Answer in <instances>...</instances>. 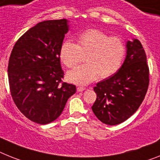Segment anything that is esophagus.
<instances>
[{
  "label": "esophagus",
  "instance_id": "esophagus-1",
  "mask_svg": "<svg viewBox=\"0 0 160 160\" xmlns=\"http://www.w3.org/2000/svg\"><path fill=\"white\" fill-rule=\"evenodd\" d=\"M85 88H84V87H77V91L78 92H82V91H84Z\"/></svg>",
  "mask_w": 160,
  "mask_h": 160
}]
</instances>
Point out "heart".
<instances>
[{"instance_id": "1", "label": "heart", "mask_w": 160, "mask_h": 160, "mask_svg": "<svg viewBox=\"0 0 160 160\" xmlns=\"http://www.w3.org/2000/svg\"><path fill=\"white\" fill-rule=\"evenodd\" d=\"M123 39L111 37L99 30L91 29L77 37V44L66 41L60 49V58L66 67L75 68L85 56L87 63L67 74L68 81L86 85L101 78L110 77L121 68L126 55Z\"/></svg>"}]
</instances>
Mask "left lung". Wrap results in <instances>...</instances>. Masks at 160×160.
I'll use <instances>...</instances> for the list:
<instances>
[{
    "mask_svg": "<svg viewBox=\"0 0 160 160\" xmlns=\"http://www.w3.org/2000/svg\"><path fill=\"white\" fill-rule=\"evenodd\" d=\"M127 55L120 69L93 88L97 99L92 110L108 125H116L132 116L143 102L149 86L146 55L138 40L128 41Z\"/></svg>",
    "mask_w": 160,
    "mask_h": 160,
    "instance_id": "left-lung-1",
    "label": "left lung"
}]
</instances>
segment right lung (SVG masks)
<instances>
[{
    "mask_svg": "<svg viewBox=\"0 0 160 160\" xmlns=\"http://www.w3.org/2000/svg\"><path fill=\"white\" fill-rule=\"evenodd\" d=\"M69 30L65 18L39 22L18 39L8 65L10 93L15 105L32 121L51 123L59 117L76 91L62 82L60 49Z\"/></svg>",
    "mask_w": 160,
    "mask_h": 160,
    "instance_id": "right-lung-1",
    "label": "right lung"
}]
</instances>
